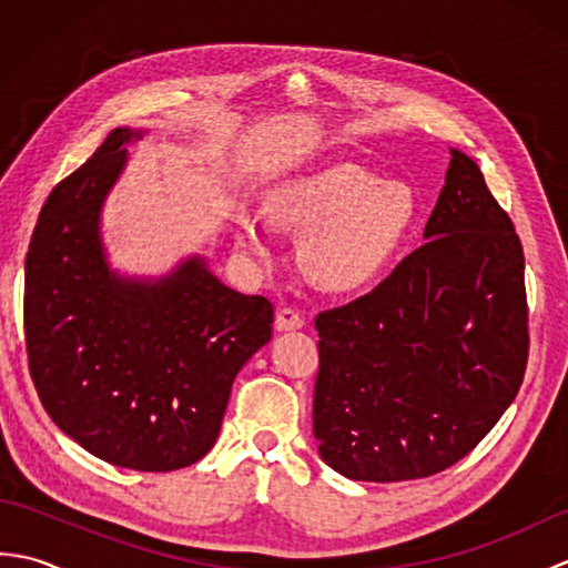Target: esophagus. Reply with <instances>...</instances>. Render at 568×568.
<instances>
[{"label":"esophagus","instance_id":"34e87169","mask_svg":"<svg viewBox=\"0 0 568 568\" xmlns=\"http://www.w3.org/2000/svg\"><path fill=\"white\" fill-rule=\"evenodd\" d=\"M305 324L303 312H297L295 307H281L275 315V329L277 332H293L300 329Z\"/></svg>","mask_w":568,"mask_h":568}]
</instances>
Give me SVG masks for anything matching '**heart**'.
<instances>
[{
    "instance_id": "heart-1",
    "label": "heart",
    "mask_w": 568,
    "mask_h": 568,
    "mask_svg": "<svg viewBox=\"0 0 568 568\" xmlns=\"http://www.w3.org/2000/svg\"><path fill=\"white\" fill-rule=\"evenodd\" d=\"M271 220L307 234L303 265L334 293H354L383 273L415 220L417 202L403 183H381L354 163H329L277 185L268 197ZM236 244L265 253V232L253 212L236 220Z\"/></svg>"
}]
</instances>
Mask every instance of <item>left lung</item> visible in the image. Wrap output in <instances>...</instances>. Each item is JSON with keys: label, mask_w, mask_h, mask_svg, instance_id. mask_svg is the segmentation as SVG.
<instances>
[{"label": "left lung", "mask_w": 568, "mask_h": 568, "mask_svg": "<svg viewBox=\"0 0 568 568\" xmlns=\"http://www.w3.org/2000/svg\"><path fill=\"white\" fill-rule=\"evenodd\" d=\"M415 248L368 295L320 312L315 439L352 480L425 478L496 427L527 366L525 256L474 159L449 149Z\"/></svg>", "instance_id": "left-lung-1"}]
</instances>
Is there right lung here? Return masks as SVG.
<instances>
[{
    "instance_id": "right-lung-1",
    "label": "right lung",
    "mask_w": 568,
    "mask_h": 568,
    "mask_svg": "<svg viewBox=\"0 0 568 568\" xmlns=\"http://www.w3.org/2000/svg\"><path fill=\"white\" fill-rule=\"evenodd\" d=\"M143 136L110 131L48 195L27 253L23 329L55 425L106 464L155 474L212 449L236 373L271 342L273 305L232 291L202 256L161 277L112 268L102 207Z\"/></svg>"
}]
</instances>
